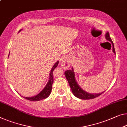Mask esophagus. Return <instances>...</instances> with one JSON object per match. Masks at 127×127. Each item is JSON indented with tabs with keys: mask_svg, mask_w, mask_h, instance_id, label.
Wrapping results in <instances>:
<instances>
[{
	"mask_svg": "<svg viewBox=\"0 0 127 127\" xmlns=\"http://www.w3.org/2000/svg\"><path fill=\"white\" fill-rule=\"evenodd\" d=\"M69 59L68 56H65L60 60V64L64 69H68L69 65Z\"/></svg>",
	"mask_w": 127,
	"mask_h": 127,
	"instance_id": "1",
	"label": "esophagus"
}]
</instances>
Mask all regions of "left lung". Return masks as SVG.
<instances>
[{
	"instance_id": "1",
	"label": "left lung",
	"mask_w": 127,
	"mask_h": 127,
	"mask_svg": "<svg viewBox=\"0 0 127 127\" xmlns=\"http://www.w3.org/2000/svg\"><path fill=\"white\" fill-rule=\"evenodd\" d=\"M105 38L107 40L110 41L111 43H112V50L113 52L115 54V50L114 48V45H113V41L111 40L110 36H109V33L108 32H107V33L105 34ZM64 75L65 76V77L67 78L68 82L69 83V85L70 87L71 88L72 92L73 94L76 96V97L77 98H79V99H83V100H89V99H94V98L97 97L98 96L101 95L104 92H101V93L100 94H90L82 90V88H80V87L79 86L78 84H77L76 81L75 80V73L73 72V68L72 69L67 70V71H65V73H64Z\"/></svg>"
}]
</instances>
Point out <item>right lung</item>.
<instances>
[{
	"label": "right lung",
	"instance_id": "obj_1",
	"mask_svg": "<svg viewBox=\"0 0 127 127\" xmlns=\"http://www.w3.org/2000/svg\"><path fill=\"white\" fill-rule=\"evenodd\" d=\"M21 31V30H20V32ZM9 56V55H8ZM59 63V61H58L56 63L54 64V65L53 66L51 70L50 73V79H49L48 82L47 83L46 86L44 87V88L40 92L39 94H37V95L35 96H33V97H23L25 98L27 100H30V101H39V100H41L43 99H46L50 96V95L51 92L52 91V84L54 83V77H53V71L55 69V68L57 67Z\"/></svg>",
	"mask_w": 127,
	"mask_h": 127
}]
</instances>
